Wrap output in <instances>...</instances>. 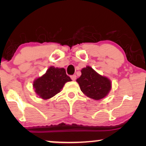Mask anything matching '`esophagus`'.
<instances>
[{
    "label": "esophagus",
    "mask_w": 146,
    "mask_h": 146,
    "mask_svg": "<svg viewBox=\"0 0 146 146\" xmlns=\"http://www.w3.org/2000/svg\"><path fill=\"white\" fill-rule=\"evenodd\" d=\"M70 78H71V79L72 80H76V75H72V76H70Z\"/></svg>",
    "instance_id": "34e87169"
}]
</instances>
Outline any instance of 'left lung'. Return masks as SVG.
I'll return each mask as SVG.
<instances>
[{"label":"left lung","mask_w":146,"mask_h":146,"mask_svg":"<svg viewBox=\"0 0 146 146\" xmlns=\"http://www.w3.org/2000/svg\"><path fill=\"white\" fill-rule=\"evenodd\" d=\"M82 74L76 80L81 91L92 99L99 100L103 99L110 91V80L97 73L92 68L87 66L81 70Z\"/></svg>","instance_id":"obj_1"}]
</instances>
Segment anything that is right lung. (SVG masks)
Masks as SVG:
<instances>
[{"label": "right lung", "instance_id": "obj_1", "mask_svg": "<svg viewBox=\"0 0 146 146\" xmlns=\"http://www.w3.org/2000/svg\"><path fill=\"white\" fill-rule=\"evenodd\" d=\"M70 81L64 68L50 66L44 74L34 81L33 87L40 98L48 100L59 93L65 84Z\"/></svg>", "mask_w": 146, "mask_h": 146}]
</instances>
